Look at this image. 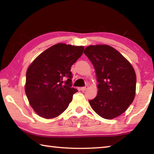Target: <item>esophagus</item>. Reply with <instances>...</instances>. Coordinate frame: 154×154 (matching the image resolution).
<instances>
[{"label":"esophagus","instance_id":"1","mask_svg":"<svg viewBox=\"0 0 154 154\" xmlns=\"http://www.w3.org/2000/svg\"><path fill=\"white\" fill-rule=\"evenodd\" d=\"M88 87H89V86H88V85H85V86L82 88V91H85V90H86L88 89Z\"/></svg>","mask_w":154,"mask_h":154}]
</instances>
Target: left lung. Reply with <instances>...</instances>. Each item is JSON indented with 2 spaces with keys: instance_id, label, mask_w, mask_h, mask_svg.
<instances>
[{
  "instance_id": "left-lung-1",
  "label": "left lung",
  "mask_w": 154,
  "mask_h": 154,
  "mask_svg": "<svg viewBox=\"0 0 154 154\" xmlns=\"http://www.w3.org/2000/svg\"><path fill=\"white\" fill-rule=\"evenodd\" d=\"M94 67L98 94L89 103L98 116L111 119L120 116L133 102L137 77L131 64L112 47L90 45L84 50Z\"/></svg>"
}]
</instances>
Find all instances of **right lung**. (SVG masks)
I'll return each instance as SVG.
<instances>
[{
  "mask_svg": "<svg viewBox=\"0 0 154 154\" xmlns=\"http://www.w3.org/2000/svg\"><path fill=\"white\" fill-rule=\"evenodd\" d=\"M84 47L58 43L41 53L28 68L25 92L38 116L51 119L66 110L77 90L72 88L71 66Z\"/></svg>",
  "mask_w": 154,
  "mask_h": 154,
  "instance_id": "right-lung-1",
  "label": "right lung"
}]
</instances>
